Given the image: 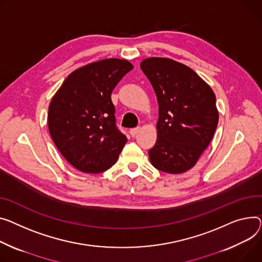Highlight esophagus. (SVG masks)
<instances>
[{"label":"esophagus","mask_w":262,"mask_h":262,"mask_svg":"<svg viewBox=\"0 0 262 262\" xmlns=\"http://www.w3.org/2000/svg\"><path fill=\"white\" fill-rule=\"evenodd\" d=\"M139 130H140V127H135V128H130V130H129V134H130V136L132 137H135L138 133H139Z\"/></svg>","instance_id":"esophagus-1"}]
</instances>
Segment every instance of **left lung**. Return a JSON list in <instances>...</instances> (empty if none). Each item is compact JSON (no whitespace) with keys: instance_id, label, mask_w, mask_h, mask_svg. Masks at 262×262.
<instances>
[{"instance_id":"8db88e82","label":"left lung","mask_w":262,"mask_h":262,"mask_svg":"<svg viewBox=\"0 0 262 262\" xmlns=\"http://www.w3.org/2000/svg\"><path fill=\"white\" fill-rule=\"evenodd\" d=\"M140 67L159 104L157 141L148 150L154 167L181 173L193 167L210 144L219 114L213 90L186 65L148 58Z\"/></svg>"}]
</instances>
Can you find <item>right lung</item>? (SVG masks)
<instances>
[{"label": "right lung", "instance_id": "obj_1", "mask_svg": "<svg viewBox=\"0 0 262 262\" xmlns=\"http://www.w3.org/2000/svg\"><path fill=\"white\" fill-rule=\"evenodd\" d=\"M133 65L105 59L69 75L48 108V129L57 148L77 169L98 173L111 168L127 138L116 125L112 92Z\"/></svg>", "mask_w": 262, "mask_h": 262}]
</instances>
